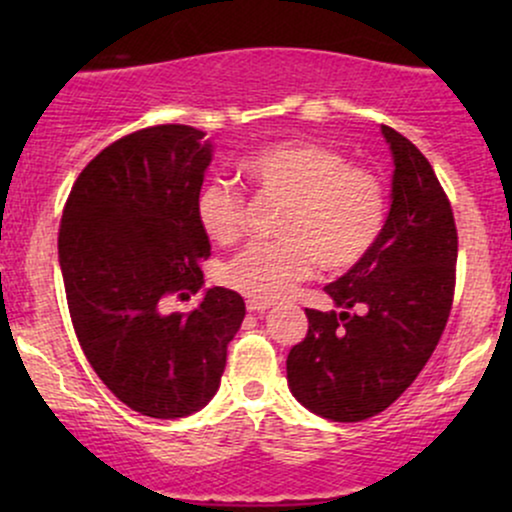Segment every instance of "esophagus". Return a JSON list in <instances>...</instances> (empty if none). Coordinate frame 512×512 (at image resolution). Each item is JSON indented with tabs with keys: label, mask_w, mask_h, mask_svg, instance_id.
I'll use <instances>...</instances> for the list:
<instances>
[{
	"label": "esophagus",
	"mask_w": 512,
	"mask_h": 512,
	"mask_svg": "<svg viewBox=\"0 0 512 512\" xmlns=\"http://www.w3.org/2000/svg\"><path fill=\"white\" fill-rule=\"evenodd\" d=\"M272 308V303L269 301H257V298H250L248 301V310L250 313H264V310Z\"/></svg>",
	"instance_id": "34e87169"
}]
</instances>
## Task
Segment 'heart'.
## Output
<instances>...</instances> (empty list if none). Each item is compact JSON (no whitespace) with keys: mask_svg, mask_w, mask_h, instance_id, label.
<instances>
[{"mask_svg":"<svg viewBox=\"0 0 512 512\" xmlns=\"http://www.w3.org/2000/svg\"><path fill=\"white\" fill-rule=\"evenodd\" d=\"M240 173L267 195L286 199L272 243H252L223 267L231 289L257 301L284 298L315 272H344L366 257L385 223L383 182L339 151L315 142L264 146L240 161ZM245 202L228 182L211 180L197 195V221L209 240L243 233Z\"/></svg>","mask_w":512,"mask_h":512,"instance_id":"b5f03b06","label":"heart"}]
</instances>
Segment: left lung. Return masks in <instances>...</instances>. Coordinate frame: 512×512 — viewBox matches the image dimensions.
I'll return each instance as SVG.
<instances>
[{"instance_id": "8db88e82", "label": "left lung", "mask_w": 512, "mask_h": 512, "mask_svg": "<svg viewBox=\"0 0 512 512\" xmlns=\"http://www.w3.org/2000/svg\"><path fill=\"white\" fill-rule=\"evenodd\" d=\"M392 202L361 262L325 286L339 310H310L308 334L286 358L291 395L330 421L380 414L436 349L455 291L457 228L426 156L392 127Z\"/></svg>"}]
</instances>
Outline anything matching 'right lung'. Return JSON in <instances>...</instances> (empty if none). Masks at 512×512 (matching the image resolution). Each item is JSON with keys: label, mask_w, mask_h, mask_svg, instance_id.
Listing matches in <instances>:
<instances>
[{"label": "right lung", "mask_w": 512, "mask_h": 512, "mask_svg": "<svg viewBox=\"0 0 512 512\" xmlns=\"http://www.w3.org/2000/svg\"><path fill=\"white\" fill-rule=\"evenodd\" d=\"M211 156L202 129H139L81 170L62 211L57 248L76 339L108 390L151 419L207 407L245 317L240 293L223 286L187 315L161 310L166 296L204 286L199 262L211 245L197 195Z\"/></svg>", "instance_id": "1"}]
</instances>
